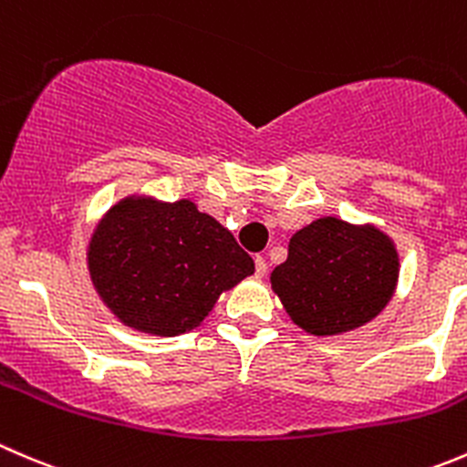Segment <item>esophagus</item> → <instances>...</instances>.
I'll return each instance as SVG.
<instances>
[{"label":"esophagus","mask_w":467,"mask_h":467,"mask_svg":"<svg viewBox=\"0 0 467 467\" xmlns=\"http://www.w3.org/2000/svg\"><path fill=\"white\" fill-rule=\"evenodd\" d=\"M256 275L258 276H265V272H267V263H265V258L263 256H256Z\"/></svg>","instance_id":"esophagus-1"}]
</instances>
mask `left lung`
<instances>
[{
  "label": "left lung",
  "mask_w": 467,
  "mask_h": 467,
  "mask_svg": "<svg viewBox=\"0 0 467 467\" xmlns=\"http://www.w3.org/2000/svg\"><path fill=\"white\" fill-rule=\"evenodd\" d=\"M400 281L395 240L375 224L336 215L293 234L288 258L270 275L290 320L311 336H340L375 320Z\"/></svg>",
  "instance_id": "left-lung-1"
}]
</instances>
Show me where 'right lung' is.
I'll return each instance as SVG.
<instances>
[{
  "mask_svg": "<svg viewBox=\"0 0 467 467\" xmlns=\"http://www.w3.org/2000/svg\"><path fill=\"white\" fill-rule=\"evenodd\" d=\"M86 265L124 327L168 338L200 327L220 295L254 275L252 256L195 202L151 195L122 197L97 220Z\"/></svg>",
  "mask_w": 467,
  "mask_h": 467,
  "instance_id": "1",
  "label": "right lung"
}]
</instances>
